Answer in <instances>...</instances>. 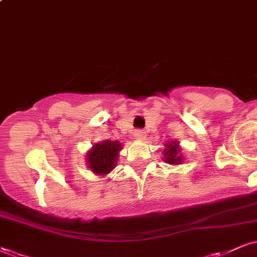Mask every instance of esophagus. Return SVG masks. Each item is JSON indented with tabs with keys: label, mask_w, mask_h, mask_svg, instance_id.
<instances>
[{
	"label": "esophagus",
	"mask_w": 257,
	"mask_h": 257,
	"mask_svg": "<svg viewBox=\"0 0 257 257\" xmlns=\"http://www.w3.org/2000/svg\"><path fill=\"white\" fill-rule=\"evenodd\" d=\"M134 137H135V139H137V140H145L146 133L144 132V131H140V129H139V131H137V132L134 133Z\"/></svg>",
	"instance_id": "34e87169"
}]
</instances>
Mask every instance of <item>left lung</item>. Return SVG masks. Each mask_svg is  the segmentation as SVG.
I'll return each mask as SVG.
<instances>
[{
    "mask_svg": "<svg viewBox=\"0 0 257 257\" xmlns=\"http://www.w3.org/2000/svg\"><path fill=\"white\" fill-rule=\"evenodd\" d=\"M166 149L163 150V161L168 164H172V166H178V164H182V162L185 161L184 156H182V150L179 145V141L172 140L168 141L164 145Z\"/></svg>",
    "mask_w": 257,
    "mask_h": 257,
    "instance_id": "left-lung-1",
    "label": "left lung"
}]
</instances>
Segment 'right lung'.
I'll return each instance as SVG.
<instances>
[{
    "label": "right lung",
    "instance_id": "1",
    "mask_svg": "<svg viewBox=\"0 0 257 257\" xmlns=\"http://www.w3.org/2000/svg\"><path fill=\"white\" fill-rule=\"evenodd\" d=\"M123 144L118 140H104L94 144L85 153L87 167L98 176L110 174L117 166V158Z\"/></svg>",
    "mask_w": 257,
    "mask_h": 257
}]
</instances>
